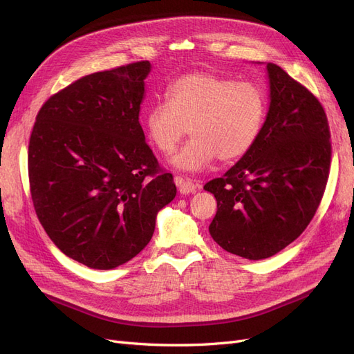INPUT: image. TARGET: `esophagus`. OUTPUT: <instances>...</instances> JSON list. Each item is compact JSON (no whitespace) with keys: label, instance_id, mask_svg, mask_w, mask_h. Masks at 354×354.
Segmentation results:
<instances>
[{"label":"esophagus","instance_id":"34e87169","mask_svg":"<svg viewBox=\"0 0 354 354\" xmlns=\"http://www.w3.org/2000/svg\"><path fill=\"white\" fill-rule=\"evenodd\" d=\"M176 185L178 186L181 194H185V195L186 194H194V192L201 189V185L195 183V180H190L187 177H180V176L176 177Z\"/></svg>","mask_w":354,"mask_h":354}]
</instances>
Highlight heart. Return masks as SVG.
Returning a JSON list of instances; mask_svg holds the SVG:
<instances>
[{"instance_id": "heart-1", "label": "heart", "mask_w": 354, "mask_h": 354, "mask_svg": "<svg viewBox=\"0 0 354 354\" xmlns=\"http://www.w3.org/2000/svg\"><path fill=\"white\" fill-rule=\"evenodd\" d=\"M165 99L146 112L145 133L158 152L169 155L189 127L194 137L171 160L185 171L243 156L260 136L267 108L259 85L211 72L181 75L167 87Z\"/></svg>"}]
</instances>
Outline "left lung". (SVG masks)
I'll return each instance as SVG.
<instances>
[{
    "mask_svg": "<svg viewBox=\"0 0 354 354\" xmlns=\"http://www.w3.org/2000/svg\"><path fill=\"white\" fill-rule=\"evenodd\" d=\"M270 108L254 146L203 186L217 199L209 233L223 250L263 260L294 242L312 221L330 168V131L316 95L267 63Z\"/></svg>",
    "mask_w": 354,
    "mask_h": 354,
    "instance_id": "1",
    "label": "left lung"
}]
</instances>
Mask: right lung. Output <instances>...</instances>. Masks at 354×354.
<instances>
[{
    "mask_svg": "<svg viewBox=\"0 0 354 354\" xmlns=\"http://www.w3.org/2000/svg\"><path fill=\"white\" fill-rule=\"evenodd\" d=\"M147 60L94 72L41 106L28 147L37 217L69 259L109 270L152 239L176 198L173 174L145 140L138 112Z\"/></svg>",
    "mask_w": 354,
    "mask_h": 354,
    "instance_id": "right-lung-1",
    "label": "right lung"
}]
</instances>
